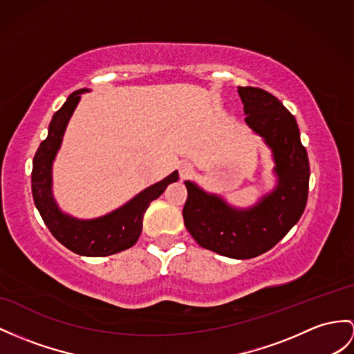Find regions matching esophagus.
Masks as SVG:
<instances>
[{
  "instance_id": "obj_1",
  "label": "esophagus",
  "mask_w": 354,
  "mask_h": 354,
  "mask_svg": "<svg viewBox=\"0 0 354 354\" xmlns=\"http://www.w3.org/2000/svg\"><path fill=\"white\" fill-rule=\"evenodd\" d=\"M192 171H194V165H192L191 162L185 160V162L180 163V167H178V172H180V177H182V178H187L189 176L192 174Z\"/></svg>"
}]
</instances>
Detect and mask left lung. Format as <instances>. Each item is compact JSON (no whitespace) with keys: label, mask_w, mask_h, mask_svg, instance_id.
Returning a JSON list of instances; mask_svg holds the SVG:
<instances>
[{"label":"left lung","mask_w":354,"mask_h":354,"mask_svg":"<svg viewBox=\"0 0 354 354\" xmlns=\"http://www.w3.org/2000/svg\"><path fill=\"white\" fill-rule=\"evenodd\" d=\"M245 122L272 151L277 185L246 209L228 204L186 180L183 219L195 242L219 255L248 260L269 251L296 225L305 210L309 162L296 118L273 94L239 87Z\"/></svg>","instance_id":"1"}]
</instances>
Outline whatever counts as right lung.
I'll return each mask as SVG.
<instances>
[{"label":"right lung","mask_w":354,"mask_h":354,"mask_svg":"<svg viewBox=\"0 0 354 354\" xmlns=\"http://www.w3.org/2000/svg\"><path fill=\"white\" fill-rule=\"evenodd\" d=\"M82 88L72 93L64 105L53 115L48 136L41 141L32 160L31 191L34 204L49 231L72 252L84 257H106L132 248L142 231V218L153 200L159 198L167 186L178 180V171L171 172L160 182L145 187L132 200L103 216L80 219L59 209L53 192V165L62 147L68 120L81 100Z\"/></svg>","instance_id":"obj_1"}]
</instances>
